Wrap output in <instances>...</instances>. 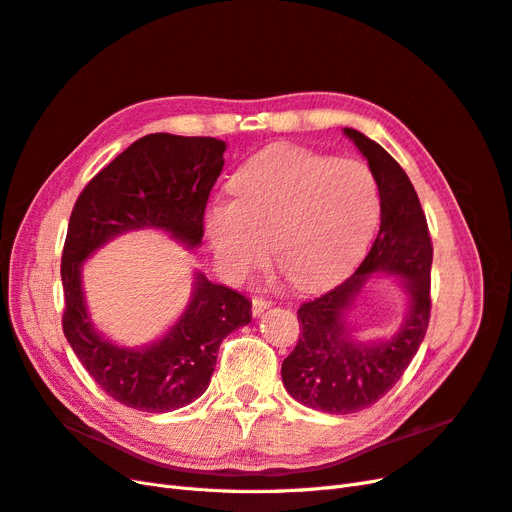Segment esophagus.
Here are the masks:
<instances>
[{
	"mask_svg": "<svg viewBox=\"0 0 512 512\" xmlns=\"http://www.w3.org/2000/svg\"><path fill=\"white\" fill-rule=\"evenodd\" d=\"M273 303L271 301H267V299H252V314L254 316H260L262 312H265V309H269Z\"/></svg>",
	"mask_w": 512,
	"mask_h": 512,
	"instance_id": "34e87169",
	"label": "esophagus"
}]
</instances>
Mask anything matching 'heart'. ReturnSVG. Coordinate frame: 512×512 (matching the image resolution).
Instances as JSON below:
<instances>
[{
  "label": "heart",
  "instance_id": "b5f03b06",
  "mask_svg": "<svg viewBox=\"0 0 512 512\" xmlns=\"http://www.w3.org/2000/svg\"><path fill=\"white\" fill-rule=\"evenodd\" d=\"M230 185L237 198L215 200L205 232L235 277L267 260L271 238L294 286H327L363 256L380 222L378 181L361 160L277 145L247 160Z\"/></svg>",
  "mask_w": 512,
  "mask_h": 512
}]
</instances>
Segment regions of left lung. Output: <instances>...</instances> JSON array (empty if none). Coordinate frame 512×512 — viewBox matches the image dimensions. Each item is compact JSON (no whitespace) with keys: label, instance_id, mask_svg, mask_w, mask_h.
<instances>
[{"label":"left lung","instance_id":"1","mask_svg":"<svg viewBox=\"0 0 512 512\" xmlns=\"http://www.w3.org/2000/svg\"><path fill=\"white\" fill-rule=\"evenodd\" d=\"M344 134L376 175L380 230L348 280L299 307L303 331L282 363V382L290 397L327 414L361 412L389 393L421 348L431 312L433 245L414 185L376 141L352 128H344ZM374 272L400 277L409 292V314L393 338L359 343L345 318Z\"/></svg>","mask_w":512,"mask_h":512}]
</instances>
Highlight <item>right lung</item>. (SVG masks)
I'll list each match as a JSON object with an SVG mask.
<instances>
[{
	"instance_id": "obj_1",
	"label": "right lung",
	"mask_w": 512,
	"mask_h": 512,
	"mask_svg": "<svg viewBox=\"0 0 512 512\" xmlns=\"http://www.w3.org/2000/svg\"><path fill=\"white\" fill-rule=\"evenodd\" d=\"M224 151L226 143L209 136L147 134L106 164L76 198L61 254V324L89 376L128 408L162 414L203 395L220 344L252 320V303L196 271L190 303L166 335L145 348L117 346L87 314L83 262L123 232L143 228L164 230L190 250L198 247Z\"/></svg>"
}]
</instances>
